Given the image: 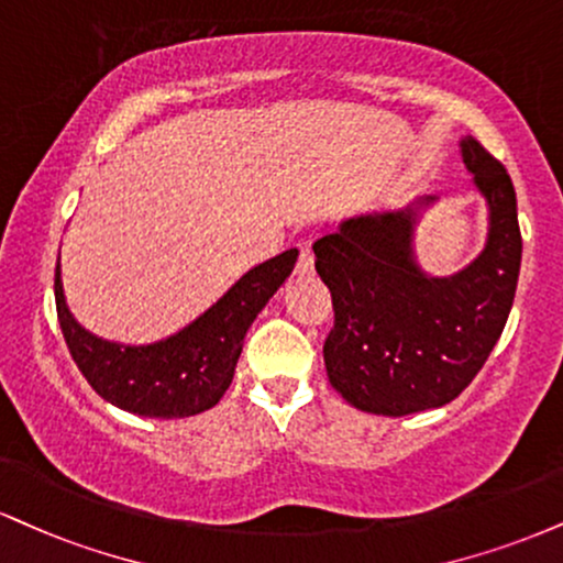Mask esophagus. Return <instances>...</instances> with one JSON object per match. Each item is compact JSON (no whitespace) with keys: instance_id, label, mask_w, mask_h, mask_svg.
<instances>
[{"instance_id":"1","label":"esophagus","mask_w":563,"mask_h":563,"mask_svg":"<svg viewBox=\"0 0 563 563\" xmlns=\"http://www.w3.org/2000/svg\"><path fill=\"white\" fill-rule=\"evenodd\" d=\"M311 273H314V256H311L309 249H301L299 262H296V275L309 277Z\"/></svg>"}]
</instances>
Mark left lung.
Listing matches in <instances>:
<instances>
[{
    "mask_svg": "<svg viewBox=\"0 0 563 563\" xmlns=\"http://www.w3.org/2000/svg\"><path fill=\"white\" fill-rule=\"evenodd\" d=\"M459 154L487 207L483 252L459 273L430 275L417 260V225L438 196L349 217L311 246L335 309L322 349L330 385L369 415L406 417L453 401L509 320L521 264L514 183L472 135Z\"/></svg>",
    "mask_w": 563,
    "mask_h": 563,
    "instance_id": "8db88e82",
    "label": "left lung"
}]
</instances>
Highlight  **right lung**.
Returning <instances> with one entry per match:
<instances>
[{"instance_id":"right-lung-1","label":"right lung","mask_w":563,"mask_h":563,"mask_svg":"<svg viewBox=\"0 0 563 563\" xmlns=\"http://www.w3.org/2000/svg\"><path fill=\"white\" fill-rule=\"evenodd\" d=\"M299 249L243 273L207 311L154 343H118L86 330L65 299L57 260L54 301L73 362L104 401L152 419H180L212 409L233 380L243 338L277 288L294 273Z\"/></svg>"}]
</instances>
